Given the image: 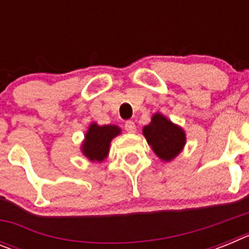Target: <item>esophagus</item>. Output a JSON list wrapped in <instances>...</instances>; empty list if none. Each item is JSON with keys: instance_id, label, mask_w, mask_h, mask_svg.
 <instances>
[{"instance_id": "esophagus-1", "label": "esophagus", "mask_w": 249, "mask_h": 249, "mask_svg": "<svg viewBox=\"0 0 249 249\" xmlns=\"http://www.w3.org/2000/svg\"><path fill=\"white\" fill-rule=\"evenodd\" d=\"M124 129H126L128 133H135L136 132V124L133 121H127L126 123H124Z\"/></svg>"}]
</instances>
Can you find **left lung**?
I'll use <instances>...</instances> for the list:
<instances>
[{
    "label": "left lung",
    "mask_w": 249,
    "mask_h": 249,
    "mask_svg": "<svg viewBox=\"0 0 249 249\" xmlns=\"http://www.w3.org/2000/svg\"><path fill=\"white\" fill-rule=\"evenodd\" d=\"M142 132L153 152L166 162L177 157L186 144L183 129L160 113L153 114L151 123Z\"/></svg>",
    "instance_id": "8db88e82"
}]
</instances>
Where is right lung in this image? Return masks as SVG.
Instances as JSON below:
<instances>
[{"label":"right lung","instance_id":"add662e5","mask_svg":"<svg viewBox=\"0 0 249 249\" xmlns=\"http://www.w3.org/2000/svg\"><path fill=\"white\" fill-rule=\"evenodd\" d=\"M121 133V128L114 124L98 126L91 123L89 131L86 132L81 151L92 162H102L107 158L111 141Z\"/></svg>","mask_w":249,"mask_h":249}]
</instances>
